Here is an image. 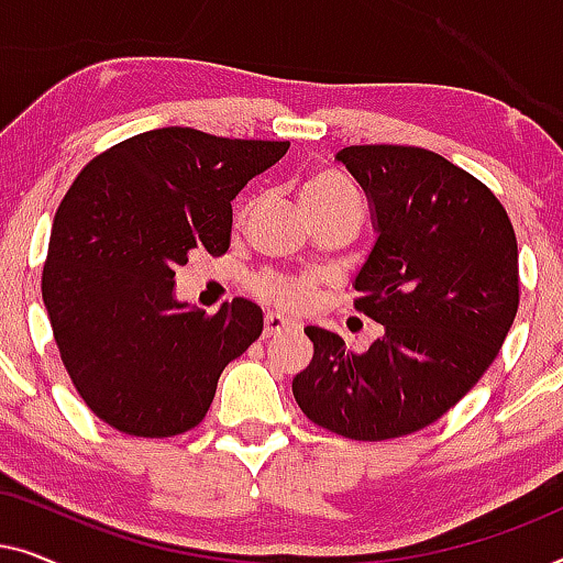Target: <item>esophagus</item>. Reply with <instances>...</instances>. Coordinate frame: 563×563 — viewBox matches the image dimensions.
Masks as SVG:
<instances>
[{
  "instance_id": "esophagus-1",
  "label": "esophagus",
  "mask_w": 563,
  "mask_h": 563,
  "mask_svg": "<svg viewBox=\"0 0 563 563\" xmlns=\"http://www.w3.org/2000/svg\"><path fill=\"white\" fill-rule=\"evenodd\" d=\"M289 328H291V322L284 320L282 314L272 312V314H266V318H264V338H274V335H279Z\"/></svg>"
}]
</instances>
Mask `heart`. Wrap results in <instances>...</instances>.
<instances>
[{"label":"heart","instance_id":"1","mask_svg":"<svg viewBox=\"0 0 563 563\" xmlns=\"http://www.w3.org/2000/svg\"><path fill=\"white\" fill-rule=\"evenodd\" d=\"M305 210L310 214L335 210V207H361L358 189L353 187L349 176H343L335 168H320L312 176H307L302 189H299ZM251 205L241 207L238 218H245ZM251 291L261 302L276 307L284 312L305 310L310 305L314 282L307 276H282V274H261L251 282Z\"/></svg>","mask_w":563,"mask_h":563}]
</instances>
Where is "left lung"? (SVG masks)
<instances>
[{"label": "left lung", "mask_w": 563, "mask_h": 563, "mask_svg": "<svg viewBox=\"0 0 563 563\" xmlns=\"http://www.w3.org/2000/svg\"><path fill=\"white\" fill-rule=\"evenodd\" d=\"M372 199L376 245L353 307L384 325L366 353L305 328L312 361L291 391L314 426L389 441L443 418L497 358L520 305L518 241L487 184L418 145L338 153Z\"/></svg>", "instance_id": "1"}]
</instances>
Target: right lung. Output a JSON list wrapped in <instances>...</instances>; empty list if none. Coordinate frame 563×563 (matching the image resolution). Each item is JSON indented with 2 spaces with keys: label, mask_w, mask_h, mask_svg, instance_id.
<instances>
[{
  "label": "right lung",
  "mask_w": 563,
  "mask_h": 563,
  "mask_svg": "<svg viewBox=\"0 0 563 563\" xmlns=\"http://www.w3.org/2000/svg\"><path fill=\"white\" fill-rule=\"evenodd\" d=\"M289 141L195 128L133 135L76 176L53 220L43 302L60 361L120 433L172 438L205 420L218 379L264 330L249 299L214 314L174 299L176 268L230 249L233 199Z\"/></svg>",
  "instance_id": "right-lung-1"
}]
</instances>
